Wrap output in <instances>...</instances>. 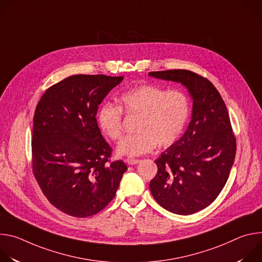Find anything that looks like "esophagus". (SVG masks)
Listing matches in <instances>:
<instances>
[{
  "label": "esophagus",
  "mask_w": 262,
  "mask_h": 262,
  "mask_svg": "<svg viewBox=\"0 0 262 262\" xmlns=\"http://www.w3.org/2000/svg\"><path fill=\"white\" fill-rule=\"evenodd\" d=\"M140 162V160H138V159H135V158H132V157H128L127 159H126V163L128 164V165H136V164H138Z\"/></svg>",
  "instance_id": "esophagus-1"
}]
</instances>
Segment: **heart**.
Segmentation results:
<instances>
[{
  "mask_svg": "<svg viewBox=\"0 0 262 262\" xmlns=\"http://www.w3.org/2000/svg\"><path fill=\"white\" fill-rule=\"evenodd\" d=\"M119 105L105 102L96 113L101 133L118 141L123 133V111L128 117H138L134 135L122 139L117 152L138 157L150 152L157 146L167 148L182 135L191 113L189 96L180 90H168L157 85H139L118 97Z\"/></svg>",
  "mask_w": 262,
  "mask_h": 262,
  "instance_id": "heart-1",
  "label": "heart"
}]
</instances>
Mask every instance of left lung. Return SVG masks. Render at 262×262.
Returning a JSON list of instances; mask_svg holds the SVG:
<instances>
[{
	"label": "left lung",
	"mask_w": 262,
	"mask_h": 262,
	"mask_svg": "<svg viewBox=\"0 0 262 262\" xmlns=\"http://www.w3.org/2000/svg\"><path fill=\"white\" fill-rule=\"evenodd\" d=\"M149 74L181 83L194 100L188 129L156 161L158 173L149 183L162 207L192 214L209 206L229 177L236 154L230 117L216 88L200 74L185 69Z\"/></svg>",
	"instance_id": "left-lung-1"
}]
</instances>
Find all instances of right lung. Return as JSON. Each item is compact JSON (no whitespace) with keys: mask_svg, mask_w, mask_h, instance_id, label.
Wrapping results in <instances>:
<instances>
[{"mask_svg":"<svg viewBox=\"0 0 262 262\" xmlns=\"http://www.w3.org/2000/svg\"><path fill=\"white\" fill-rule=\"evenodd\" d=\"M123 77L76 74L50 87L37 103L32 134V170L56 208L76 217L102 210L115 197L122 161L96 122L98 105Z\"/></svg>","mask_w":262,"mask_h":262,"instance_id":"add662e5","label":"right lung"}]
</instances>
